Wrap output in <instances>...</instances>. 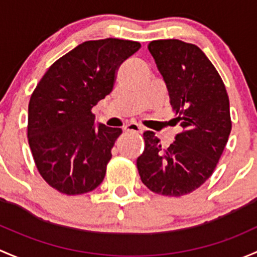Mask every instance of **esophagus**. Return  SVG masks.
Listing matches in <instances>:
<instances>
[{
    "label": "esophagus",
    "instance_id": "obj_1",
    "mask_svg": "<svg viewBox=\"0 0 257 257\" xmlns=\"http://www.w3.org/2000/svg\"><path fill=\"white\" fill-rule=\"evenodd\" d=\"M125 131L127 132H142L144 131V127L140 126L139 123H128L127 126H125Z\"/></svg>",
    "mask_w": 257,
    "mask_h": 257
}]
</instances>
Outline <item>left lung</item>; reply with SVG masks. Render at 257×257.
<instances>
[{"instance_id": "left-lung-1", "label": "left lung", "mask_w": 257, "mask_h": 257, "mask_svg": "<svg viewBox=\"0 0 257 257\" xmlns=\"http://www.w3.org/2000/svg\"><path fill=\"white\" fill-rule=\"evenodd\" d=\"M148 50L183 131L168 148L153 132H144L145 150L136 166L148 189L181 197L198 189L216 167L231 131L229 97L218 71L194 44L152 41Z\"/></svg>"}]
</instances>
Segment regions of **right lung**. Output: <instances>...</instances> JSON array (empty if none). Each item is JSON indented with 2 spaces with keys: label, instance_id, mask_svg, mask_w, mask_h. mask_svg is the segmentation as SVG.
I'll list each match as a JSON object with an SVG mask.
<instances>
[{
  "label": "right lung",
  "instance_id": "1",
  "mask_svg": "<svg viewBox=\"0 0 257 257\" xmlns=\"http://www.w3.org/2000/svg\"><path fill=\"white\" fill-rule=\"evenodd\" d=\"M139 42L106 38L79 44L47 70L28 105V142L44 181L68 195L104 181L121 128L95 122L91 109L112 90L120 64Z\"/></svg>",
  "mask_w": 257,
  "mask_h": 257
}]
</instances>
